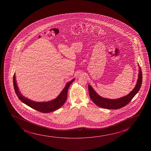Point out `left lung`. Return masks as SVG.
<instances>
[{"label":"left lung","mask_w":151,"mask_h":151,"mask_svg":"<svg viewBox=\"0 0 151 151\" xmlns=\"http://www.w3.org/2000/svg\"><path fill=\"white\" fill-rule=\"evenodd\" d=\"M139 64H138V66ZM138 79L137 84L134 89L128 94L123 97H121L118 99H109L107 98H104L99 96L95 90L92 88L90 85L88 86L89 95L91 100L97 106L100 107L108 109H118L123 107L127 105L132 99L138 92L140 89L142 82V73L140 67L139 68Z\"/></svg>","instance_id":"obj_1"}]
</instances>
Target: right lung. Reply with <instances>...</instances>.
<instances>
[{
  "label": "right lung",
  "instance_id": "obj_1",
  "mask_svg": "<svg viewBox=\"0 0 151 151\" xmlns=\"http://www.w3.org/2000/svg\"><path fill=\"white\" fill-rule=\"evenodd\" d=\"M75 81V79H73L72 81H69L66 83L65 86L60 93V94L56 97L55 99L52 101L45 102H36L32 101V100L28 99L26 97H25L21 94L19 89L17 81L15 80V75L13 76V86L14 88L15 92L16 93L17 97L19 99L25 104L26 105L29 106L30 107L33 108L34 109L37 110L38 111L43 112V113H48L50 112L54 111L58 109L61 107H62L64 103L66 101L67 96H68V91L70 86V84Z\"/></svg>",
  "mask_w": 151,
  "mask_h": 151
}]
</instances>
